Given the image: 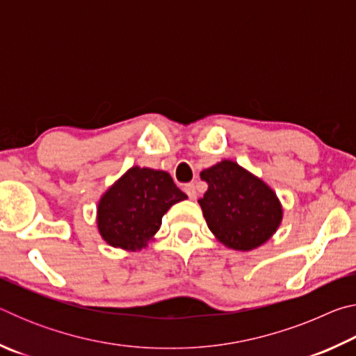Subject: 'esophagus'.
<instances>
[{
    "instance_id": "obj_1",
    "label": "esophagus",
    "mask_w": 356,
    "mask_h": 356,
    "mask_svg": "<svg viewBox=\"0 0 356 356\" xmlns=\"http://www.w3.org/2000/svg\"><path fill=\"white\" fill-rule=\"evenodd\" d=\"M184 191L186 193V195H188V197H190V200H193V201H195L196 197H197V191H196L195 184H186L184 186Z\"/></svg>"
}]
</instances>
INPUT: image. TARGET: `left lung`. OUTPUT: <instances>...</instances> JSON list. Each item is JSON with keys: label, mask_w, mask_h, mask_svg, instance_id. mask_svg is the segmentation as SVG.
Returning <instances> with one entry per match:
<instances>
[{"label": "left lung", "mask_w": 356, "mask_h": 356, "mask_svg": "<svg viewBox=\"0 0 356 356\" xmlns=\"http://www.w3.org/2000/svg\"><path fill=\"white\" fill-rule=\"evenodd\" d=\"M201 179L209 188L197 202L209 229L227 248L254 250L276 232L282 209L261 179L231 160L204 170Z\"/></svg>", "instance_id": "obj_1"}]
</instances>
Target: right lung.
I'll return each mask as SVG.
<instances>
[{
	"label": "right lung",
	"instance_id": "right-lung-1",
	"mask_svg": "<svg viewBox=\"0 0 356 356\" xmlns=\"http://www.w3.org/2000/svg\"><path fill=\"white\" fill-rule=\"evenodd\" d=\"M186 200L165 171L134 166L99 202L100 236L114 248L136 251L146 246L172 204Z\"/></svg>",
	"mask_w": 356,
	"mask_h": 356
}]
</instances>
